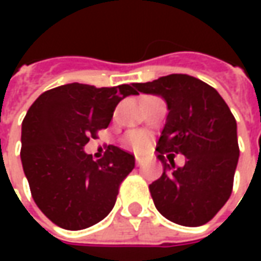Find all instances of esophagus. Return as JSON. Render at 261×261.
<instances>
[{"instance_id":"34e87169","label":"esophagus","mask_w":261,"mask_h":261,"mask_svg":"<svg viewBox=\"0 0 261 261\" xmlns=\"http://www.w3.org/2000/svg\"><path fill=\"white\" fill-rule=\"evenodd\" d=\"M142 163H144V158H142V156L136 155V164H138V167L142 166Z\"/></svg>"}]
</instances>
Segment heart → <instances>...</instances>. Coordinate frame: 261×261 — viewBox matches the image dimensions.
Segmentation results:
<instances>
[{"instance_id":"obj_1","label":"heart","mask_w":261,"mask_h":261,"mask_svg":"<svg viewBox=\"0 0 261 261\" xmlns=\"http://www.w3.org/2000/svg\"><path fill=\"white\" fill-rule=\"evenodd\" d=\"M127 144L132 146L134 149H136V151H141V149H144L146 146L148 139H146V136L142 132H132V134L127 135Z\"/></svg>"}]
</instances>
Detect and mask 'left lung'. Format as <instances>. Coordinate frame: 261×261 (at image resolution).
Returning <instances> with one entry per match:
<instances>
[{
  "mask_svg": "<svg viewBox=\"0 0 261 261\" xmlns=\"http://www.w3.org/2000/svg\"><path fill=\"white\" fill-rule=\"evenodd\" d=\"M135 87L141 93L161 95L168 109L156 144L164 171L149 185L154 205L174 224L203 225L232 192L240 156L236 117L215 88L195 76L171 74ZM166 152L183 153L186 164L167 165Z\"/></svg>",
  "mask_w": 261,
  "mask_h": 261,
  "instance_id": "8db88e82",
  "label": "left lung"
}]
</instances>
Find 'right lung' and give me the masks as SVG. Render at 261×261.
<instances>
[{"instance_id":"right-lung-1","label":"right lung","mask_w":261,"mask_h":261,"mask_svg":"<svg viewBox=\"0 0 261 261\" xmlns=\"http://www.w3.org/2000/svg\"><path fill=\"white\" fill-rule=\"evenodd\" d=\"M135 94V84L72 83L47 90L30 106L21 125V164L33 200L55 225L84 229L113 209L135 156L109 145L94 161L84 146L109 126L119 101Z\"/></svg>"}]
</instances>
